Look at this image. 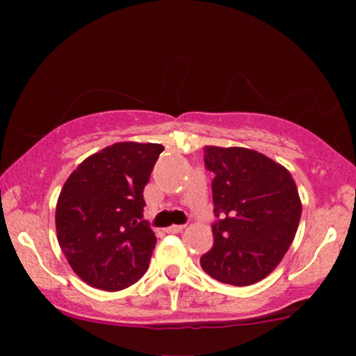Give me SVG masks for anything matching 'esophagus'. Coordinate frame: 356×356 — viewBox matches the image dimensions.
Returning <instances> with one entry per match:
<instances>
[{
  "instance_id": "34e87169",
  "label": "esophagus",
  "mask_w": 356,
  "mask_h": 356,
  "mask_svg": "<svg viewBox=\"0 0 356 356\" xmlns=\"http://www.w3.org/2000/svg\"><path fill=\"white\" fill-rule=\"evenodd\" d=\"M184 227L186 226H182V224H174V226H170V227H167V232H170V234H175V232H182L184 231Z\"/></svg>"
}]
</instances>
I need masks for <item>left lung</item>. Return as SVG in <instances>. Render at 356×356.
Masks as SVG:
<instances>
[{
	"label": "left lung",
	"instance_id": "left-lung-1",
	"mask_svg": "<svg viewBox=\"0 0 356 356\" xmlns=\"http://www.w3.org/2000/svg\"><path fill=\"white\" fill-rule=\"evenodd\" d=\"M212 179L214 244L201 257L207 275L226 284L257 283L288 252L301 219L291 174L244 147H204Z\"/></svg>",
	"mask_w": 356,
	"mask_h": 356
}]
</instances>
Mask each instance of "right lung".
<instances>
[{"label":"right lung","mask_w":356,"mask_h":356,"mask_svg":"<svg viewBox=\"0 0 356 356\" xmlns=\"http://www.w3.org/2000/svg\"><path fill=\"white\" fill-rule=\"evenodd\" d=\"M164 147L118 142L70 174L56 204V236L85 283L118 291L137 283L157 243L144 219V187Z\"/></svg>","instance_id":"obj_1"}]
</instances>
